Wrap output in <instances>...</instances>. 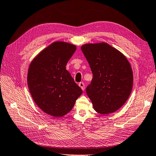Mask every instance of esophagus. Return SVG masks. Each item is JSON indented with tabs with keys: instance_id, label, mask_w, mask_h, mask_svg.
Segmentation results:
<instances>
[{
	"instance_id": "esophagus-1",
	"label": "esophagus",
	"mask_w": 156,
	"mask_h": 156,
	"mask_svg": "<svg viewBox=\"0 0 156 156\" xmlns=\"http://www.w3.org/2000/svg\"><path fill=\"white\" fill-rule=\"evenodd\" d=\"M79 86L82 88V90L83 91L85 90V85H84L83 82H80L79 83Z\"/></svg>"
}]
</instances>
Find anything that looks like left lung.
Here are the masks:
<instances>
[{
	"label": "left lung",
	"mask_w": 156,
	"mask_h": 156,
	"mask_svg": "<svg viewBox=\"0 0 156 156\" xmlns=\"http://www.w3.org/2000/svg\"><path fill=\"white\" fill-rule=\"evenodd\" d=\"M90 66L93 78L87 95L98 113L108 114L118 110L129 97L133 83L131 66L116 49L103 42L81 48Z\"/></svg>",
	"instance_id": "left-lung-1"
}]
</instances>
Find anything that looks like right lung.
Instances as JSON below:
<instances>
[{
    "instance_id": "1",
    "label": "right lung",
    "mask_w": 156,
    "mask_h": 156,
    "mask_svg": "<svg viewBox=\"0 0 156 156\" xmlns=\"http://www.w3.org/2000/svg\"><path fill=\"white\" fill-rule=\"evenodd\" d=\"M76 50L73 44L53 42L29 66L27 83L30 95L40 108L53 117L69 113L82 93L65 67Z\"/></svg>"
}]
</instances>
